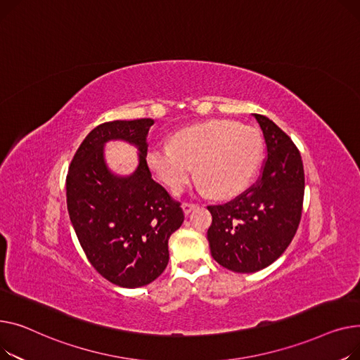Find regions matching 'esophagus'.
<instances>
[{
	"label": "esophagus",
	"instance_id": "34e87169",
	"mask_svg": "<svg viewBox=\"0 0 360 360\" xmlns=\"http://www.w3.org/2000/svg\"><path fill=\"white\" fill-rule=\"evenodd\" d=\"M196 206H198V205L193 203V202H183V205H181V207H183L186 215H188L190 212H192V210H193Z\"/></svg>",
	"mask_w": 360,
	"mask_h": 360
}]
</instances>
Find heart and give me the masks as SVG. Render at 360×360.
I'll list each match as a JSON object with an SVG mask.
<instances>
[{
    "instance_id": "b5f03b06",
    "label": "heart",
    "mask_w": 360,
    "mask_h": 360,
    "mask_svg": "<svg viewBox=\"0 0 360 360\" xmlns=\"http://www.w3.org/2000/svg\"><path fill=\"white\" fill-rule=\"evenodd\" d=\"M262 138L250 126L209 120L176 132L168 143L148 148L145 160L153 174L172 192L196 179L218 199L232 198L248 186L262 158Z\"/></svg>"
}]
</instances>
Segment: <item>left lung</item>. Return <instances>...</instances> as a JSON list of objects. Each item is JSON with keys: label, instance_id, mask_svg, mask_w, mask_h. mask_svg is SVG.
Returning <instances> with one entry per match:
<instances>
[{"label": "left lung", "instance_id": "8db88e82", "mask_svg": "<svg viewBox=\"0 0 360 360\" xmlns=\"http://www.w3.org/2000/svg\"><path fill=\"white\" fill-rule=\"evenodd\" d=\"M252 116L266 142L262 174L236 199L207 206L212 257L237 273L259 271L283 255L297 234L304 203L305 174L297 145L269 117Z\"/></svg>", "mask_w": 360, "mask_h": 360}]
</instances>
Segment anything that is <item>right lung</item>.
<instances>
[{"label":"right lung","mask_w":360,"mask_h":360,"mask_svg":"<svg viewBox=\"0 0 360 360\" xmlns=\"http://www.w3.org/2000/svg\"><path fill=\"white\" fill-rule=\"evenodd\" d=\"M153 119L98 124L79 145L67 176V206L87 260L109 282L139 288L155 281L168 264V240L184 221L181 203L146 165V135ZM122 139L139 146L140 165L129 178L105 165L103 143Z\"/></svg>","instance_id":"obj_1"}]
</instances>
